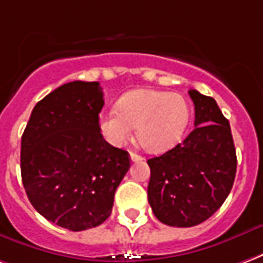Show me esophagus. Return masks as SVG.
Instances as JSON below:
<instances>
[{
  "mask_svg": "<svg viewBox=\"0 0 263 263\" xmlns=\"http://www.w3.org/2000/svg\"><path fill=\"white\" fill-rule=\"evenodd\" d=\"M129 157H131L132 161H142V160H143V157H142L141 155H138V153H134V152H131V153H129Z\"/></svg>",
  "mask_w": 263,
  "mask_h": 263,
  "instance_id": "esophagus-1",
  "label": "esophagus"
}]
</instances>
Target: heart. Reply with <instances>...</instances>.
Returning <instances> with one entry per match:
<instances>
[{
    "label": "heart",
    "instance_id": "1",
    "mask_svg": "<svg viewBox=\"0 0 263 263\" xmlns=\"http://www.w3.org/2000/svg\"><path fill=\"white\" fill-rule=\"evenodd\" d=\"M190 104L180 93L135 89L122 95L116 110L99 117V131L111 146H122L135 128L137 142L151 153L168 151L184 135L190 122Z\"/></svg>",
    "mask_w": 263,
    "mask_h": 263
}]
</instances>
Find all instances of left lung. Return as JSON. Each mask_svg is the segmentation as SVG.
Here are the masks:
<instances>
[{
  "mask_svg": "<svg viewBox=\"0 0 263 263\" xmlns=\"http://www.w3.org/2000/svg\"><path fill=\"white\" fill-rule=\"evenodd\" d=\"M195 128L177 146L147 160V199L157 219L173 227L205 221L234 184L237 156L229 120L213 97L190 90Z\"/></svg>",
  "mask_w": 263,
  "mask_h": 263,
  "instance_id": "8db88e82",
  "label": "left lung"
}]
</instances>
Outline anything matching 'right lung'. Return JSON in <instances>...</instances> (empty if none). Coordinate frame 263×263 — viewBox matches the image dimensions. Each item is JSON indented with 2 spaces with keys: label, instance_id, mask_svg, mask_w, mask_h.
I'll list each match as a JSON object with an SVG mask.
<instances>
[{
  "label": "right lung",
  "instance_id": "obj_1",
  "mask_svg": "<svg viewBox=\"0 0 263 263\" xmlns=\"http://www.w3.org/2000/svg\"><path fill=\"white\" fill-rule=\"evenodd\" d=\"M104 106L99 82L75 81L34 106L22 135L21 173L33 208L72 231L102 224L129 170L128 152L99 131Z\"/></svg>",
  "mask_w": 263,
  "mask_h": 263
}]
</instances>
